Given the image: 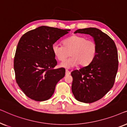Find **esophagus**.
Segmentation results:
<instances>
[{
    "label": "esophagus",
    "instance_id": "obj_1",
    "mask_svg": "<svg viewBox=\"0 0 127 127\" xmlns=\"http://www.w3.org/2000/svg\"><path fill=\"white\" fill-rule=\"evenodd\" d=\"M65 74H66V75H69V74H70V72L69 70H67V69H66V70Z\"/></svg>",
    "mask_w": 127,
    "mask_h": 127
}]
</instances>
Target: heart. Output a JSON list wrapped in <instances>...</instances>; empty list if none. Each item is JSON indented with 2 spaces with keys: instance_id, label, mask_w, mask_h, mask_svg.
<instances>
[{
  "instance_id": "b5f03b06",
  "label": "heart",
  "mask_w": 127,
  "mask_h": 127,
  "mask_svg": "<svg viewBox=\"0 0 127 127\" xmlns=\"http://www.w3.org/2000/svg\"><path fill=\"white\" fill-rule=\"evenodd\" d=\"M63 44L64 46L55 43L52 49L56 58L62 62L67 58L70 53V58L61 65L66 68H71L77 64L82 66L89 65L96 55V43L92 40H87L84 36H71L64 40Z\"/></svg>"
}]
</instances>
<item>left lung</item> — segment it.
Returning a JSON list of instances; mask_svg holds the SVG:
<instances>
[{
  "label": "left lung",
  "mask_w": 127,
  "mask_h": 127,
  "mask_svg": "<svg viewBox=\"0 0 127 127\" xmlns=\"http://www.w3.org/2000/svg\"><path fill=\"white\" fill-rule=\"evenodd\" d=\"M77 33L91 35L97 51L89 65L71 73L72 91L79 101L93 103L103 98L113 86L119 65L117 47L107 34L95 28L79 29L74 32Z\"/></svg>",
  "instance_id": "left-lung-1"
}]
</instances>
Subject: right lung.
I'll list each match as a JSON object with an SVG mask.
<instances>
[{
	"label": "right lung",
	"instance_id": "add662e5",
	"mask_svg": "<svg viewBox=\"0 0 127 127\" xmlns=\"http://www.w3.org/2000/svg\"><path fill=\"white\" fill-rule=\"evenodd\" d=\"M70 29L41 26L23 34L14 60L15 80L23 93L36 101L51 98L57 83L65 74L57 62L52 46Z\"/></svg>",
	"mask_w": 127,
	"mask_h": 127
}]
</instances>
